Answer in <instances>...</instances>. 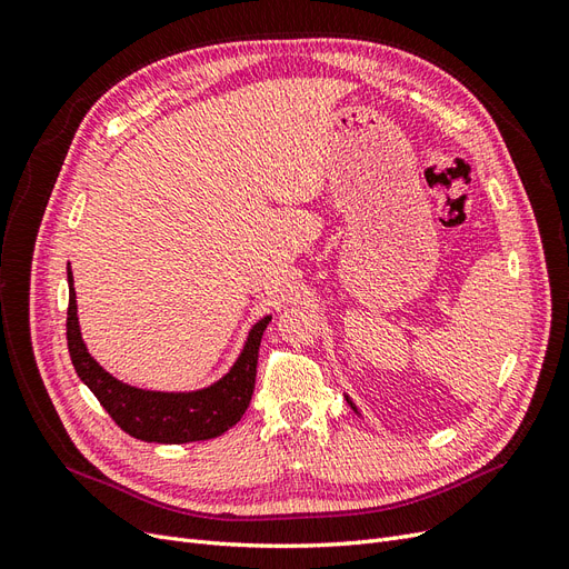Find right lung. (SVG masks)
Returning a JSON list of instances; mask_svg holds the SVG:
<instances>
[{"label": "right lung", "mask_w": 569, "mask_h": 569, "mask_svg": "<svg viewBox=\"0 0 569 569\" xmlns=\"http://www.w3.org/2000/svg\"><path fill=\"white\" fill-rule=\"evenodd\" d=\"M270 318L266 316L249 335L247 347L234 368L209 389L192 393H163L144 391L118 382L88 353L78 327V306L73 274L68 270V316L66 339L73 368L80 380L90 387L97 401L104 406L111 420L140 441L153 443H189L206 441L226 435L230 427L242 420L251 403L256 385L258 347Z\"/></svg>", "instance_id": "right-lung-1"}]
</instances>
